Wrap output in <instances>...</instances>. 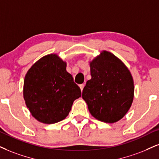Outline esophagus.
<instances>
[{
  "label": "esophagus",
  "instance_id": "34e87169",
  "mask_svg": "<svg viewBox=\"0 0 159 159\" xmlns=\"http://www.w3.org/2000/svg\"><path fill=\"white\" fill-rule=\"evenodd\" d=\"M84 86H85L84 84H81V85H80V89H81V91H83V90L84 89Z\"/></svg>",
  "mask_w": 159,
  "mask_h": 159
}]
</instances>
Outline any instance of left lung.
I'll return each instance as SVG.
<instances>
[{"mask_svg": "<svg viewBox=\"0 0 159 159\" xmlns=\"http://www.w3.org/2000/svg\"><path fill=\"white\" fill-rule=\"evenodd\" d=\"M91 79L83 91V99L94 118L105 123L120 120L134 100L133 76L112 53L103 51L90 62Z\"/></svg>", "mask_w": 159, "mask_h": 159, "instance_id": "obj_1", "label": "left lung"}]
</instances>
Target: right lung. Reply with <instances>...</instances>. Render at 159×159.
Here are the masks:
<instances>
[{
	"label": "right lung",
	"instance_id": "right-lung-1",
	"mask_svg": "<svg viewBox=\"0 0 159 159\" xmlns=\"http://www.w3.org/2000/svg\"><path fill=\"white\" fill-rule=\"evenodd\" d=\"M81 90L66 71V62L54 54L38 60L29 68L23 83V98L32 116L54 124L69 113Z\"/></svg>",
	"mask_w": 159,
	"mask_h": 159
}]
</instances>
